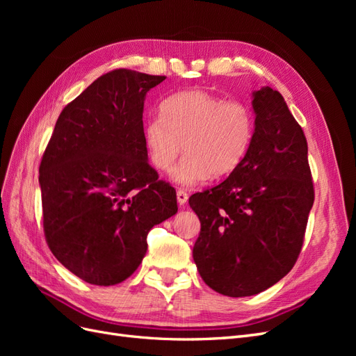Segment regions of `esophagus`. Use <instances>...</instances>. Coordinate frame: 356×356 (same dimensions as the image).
Returning <instances> with one entry per match:
<instances>
[{"mask_svg":"<svg viewBox=\"0 0 356 356\" xmlns=\"http://www.w3.org/2000/svg\"><path fill=\"white\" fill-rule=\"evenodd\" d=\"M177 200H178V203H179V204H186V203H187V200H188L187 191H184V190H178V191H177Z\"/></svg>","mask_w":356,"mask_h":356,"instance_id":"1","label":"esophagus"}]
</instances>
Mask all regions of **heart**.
<instances>
[{
  "label": "heart",
  "mask_w": 356,
  "mask_h": 356,
  "mask_svg": "<svg viewBox=\"0 0 356 356\" xmlns=\"http://www.w3.org/2000/svg\"><path fill=\"white\" fill-rule=\"evenodd\" d=\"M255 131L252 110L241 101H227L207 90H186L161 105V117L144 126V144L152 165L168 172L184 144L186 157L172 172L181 186H193L238 169Z\"/></svg>",
  "instance_id": "obj_1"
}]
</instances>
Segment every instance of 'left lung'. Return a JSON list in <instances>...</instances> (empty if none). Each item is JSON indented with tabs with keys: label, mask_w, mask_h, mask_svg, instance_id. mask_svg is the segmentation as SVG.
I'll list each match as a JSON object with an SVG mask.
<instances>
[{
	"label": "left lung",
	"mask_w": 356,
	"mask_h": 356,
	"mask_svg": "<svg viewBox=\"0 0 356 356\" xmlns=\"http://www.w3.org/2000/svg\"><path fill=\"white\" fill-rule=\"evenodd\" d=\"M252 108L255 131L242 165L188 200L200 220L197 270L229 297L261 293L294 267L315 200L306 136L282 95L257 90Z\"/></svg>",
	"instance_id": "obj_1"
}]
</instances>
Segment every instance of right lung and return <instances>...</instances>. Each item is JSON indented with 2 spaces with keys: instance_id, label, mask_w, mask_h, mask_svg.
Returning a JSON list of instances; mask_svg holds the SVG:
<instances>
[{
  "instance_id": "right-lung-1",
  "label": "right lung",
  "mask_w": 356,
  "mask_h": 356,
  "mask_svg": "<svg viewBox=\"0 0 356 356\" xmlns=\"http://www.w3.org/2000/svg\"><path fill=\"white\" fill-rule=\"evenodd\" d=\"M166 77L118 68L62 110L40 163L42 227L59 263L84 282H123L141 264L147 234L175 215L144 144V99Z\"/></svg>"
}]
</instances>
